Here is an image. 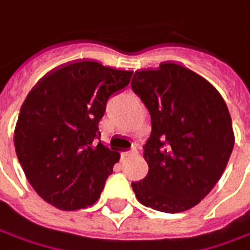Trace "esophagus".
<instances>
[{
    "mask_svg": "<svg viewBox=\"0 0 250 250\" xmlns=\"http://www.w3.org/2000/svg\"><path fill=\"white\" fill-rule=\"evenodd\" d=\"M135 154H138V150H136V147H133V146H132V147L129 149V151H125V153H124V156H122V157L125 159V157H130V156H135Z\"/></svg>",
    "mask_w": 250,
    "mask_h": 250,
    "instance_id": "obj_1",
    "label": "esophagus"
}]
</instances>
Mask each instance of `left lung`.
I'll list each match as a JSON object with an SVG mask.
<instances>
[{"label": "left lung", "mask_w": 250, "mask_h": 250, "mask_svg": "<svg viewBox=\"0 0 250 250\" xmlns=\"http://www.w3.org/2000/svg\"><path fill=\"white\" fill-rule=\"evenodd\" d=\"M130 86L151 118L143 147L149 172L132 189L143 206L189 210L214 188L234 149L226 101L205 78L175 62L136 71Z\"/></svg>", "instance_id": "1"}]
</instances>
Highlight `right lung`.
<instances>
[{"mask_svg": "<svg viewBox=\"0 0 250 250\" xmlns=\"http://www.w3.org/2000/svg\"><path fill=\"white\" fill-rule=\"evenodd\" d=\"M132 71L78 61L55 69L26 97L15 128V150L37 195L60 210H79L100 197L120 154L100 140L107 101Z\"/></svg>", "mask_w": 250, "mask_h": 250, "instance_id": "obj_1", "label": "right lung"}]
</instances>
